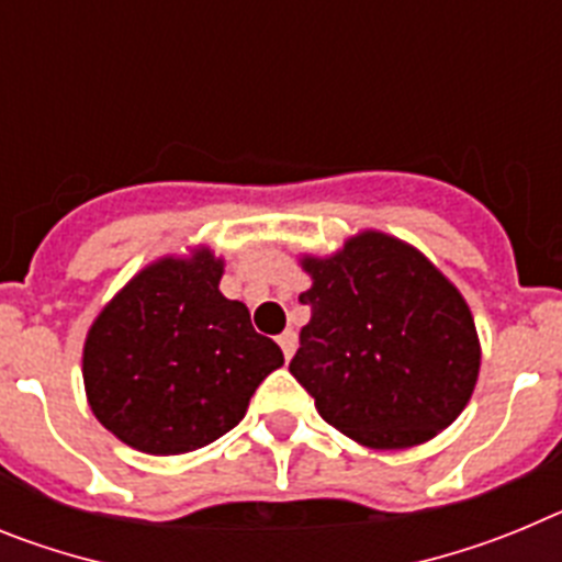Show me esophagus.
I'll use <instances>...</instances> for the list:
<instances>
[{"mask_svg": "<svg viewBox=\"0 0 562 562\" xmlns=\"http://www.w3.org/2000/svg\"><path fill=\"white\" fill-rule=\"evenodd\" d=\"M278 346H281V351H284V357H286V360H290L292 351H295V346H297V335H295V331L286 329L284 335H278Z\"/></svg>", "mask_w": 562, "mask_h": 562, "instance_id": "esophagus-1", "label": "esophagus"}]
</instances>
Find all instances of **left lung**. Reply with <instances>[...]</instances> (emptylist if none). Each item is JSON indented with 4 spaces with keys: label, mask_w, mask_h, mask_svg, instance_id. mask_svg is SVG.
<instances>
[{
    "label": "left lung",
    "mask_w": 562,
    "mask_h": 562,
    "mask_svg": "<svg viewBox=\"0 0 562 562\" xmlns=\"http://www.w3.org/2000/svg\"><path fill=\"white\" fill-rule=\"evenodd\" d=\"M310 324L290 371L331 428L376 450L411 448L464 411L479 380L473 315L414 247L362 233L306 258Z\"/></svg>",
    "instance_id": "1"
}]
</instances>
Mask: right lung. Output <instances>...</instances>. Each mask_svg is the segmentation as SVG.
<instances>
[{
	"label": "right lung",
	"mask_w": 562,
	"mask_h": 562,
	"mask_svg": "<svg viewBox=\"0 0 562 562\" xmlns=\"http://www.w3.org/2000/svg\"><path fill=\"white\" fill-rule=\"evenodd\" d=\"M222 261L162 258L98 315L83 385L103 428L143 453L205 448L245 416L284 355L258 335L241 301L220 292Z\"/></svg>",
	"instance_id": "obj_1"
}]
</instances>
